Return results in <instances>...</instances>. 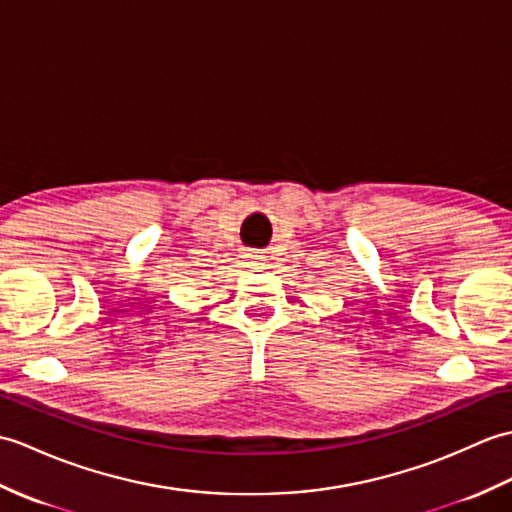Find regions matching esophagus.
Wrapping results in <instances>:
<instances>
[{
	"label": "esophagus",
	"instance_id": "34e87169",
	"mask_svg": "<svg viewBox=\"0 0 512 512\" xmlns=\"http://www.w3.org/2000/svg\"><path fill=\"white\" fill-rule=\"evenodd\" d=\"M252 258H258V256H252Z\"/></svg>",
	"mask_w": 512,
	"mask_h": 512
}]
</instances>
